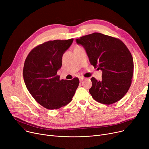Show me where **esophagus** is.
I'll return each instance as SVG.
<instances>
[{
	"label": "esophagus",
	"mask_w": 149,
	"mask_h": 149,
	"mask_svg": "<svg viewBox=\"0 0 149 149\" xmlns=\"http://www.w3.org/2000/svg\"><path fill=\"white\" fill-rule=\"evenodd\" d=\"M79 80H80V81H82L83 80H84V77H79Z\"/></svg>",
	"instance_id": "obj_1"
}]
</instances>
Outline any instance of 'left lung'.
Wrapping results in <instances>:
<instances>
[{"label": "left lung", "mask_w": 149, "mask_h": 149, "mask_svg": "<svg viewBox=\"0 0 149 149\" xmlns=\"http://www.w3.org/2000/svg\"><path fill=\"white\" fill-rule=\"evenodd\" d=\"M83 46L91 64L102 70V80L91 78L89 92L99 103L111 104L120 100L132 83L134 60L125 44L120 39L98 33L76 39Z\"/></svg>", "instance_id": "1"}]
</instances>
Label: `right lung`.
I'll list each match as a JSON object with an SVG mask.
<instances>
[{"label":"right lung","mask_w":149,"mask_h":149,"mask_svg":"<svg viewBox=\"0 0 149 149\" xmlns=\"http://www.w3.org/2000/svg\"><path fill=\"white\" fill-rule=\"evenodd\" d=\"M74 39L55 40L36 46L28 55L23 66V79L31 95L48 109H57L71 101L79 84L78 78L60 80L57 75L62 56Z\"/></svg>","instance_id":"obj_1"}]
</instances>
